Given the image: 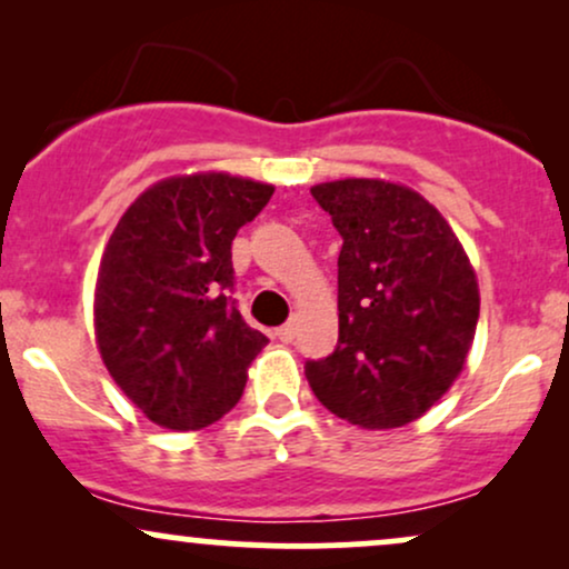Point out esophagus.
<instances>
[{
    "mask_svg": "<svg viewBox=\"0 0 569 569\" xmlns=\"http://www.w3.org/2000/svg\"><path fill=\"white\" fill-rule=\"evenodd\" d=\"M276 335H278V339H280V342H291V339H293V335H297V326H293V321H289V323H283V326H280V329L276 331Z\"/></svg>",
    "mask_w": 569,
    "mask_h": 569,
    "instance_id": "esophagus-1",
    "label": "esophagus"
}]
</instances>
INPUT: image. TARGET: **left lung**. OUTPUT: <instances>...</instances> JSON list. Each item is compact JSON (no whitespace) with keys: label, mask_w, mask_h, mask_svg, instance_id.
Segmentation results:
<instances>
[{"label":"left lung","mask_w":569,"mask_h":569,"mask_svg":"<svg viewBox=\"0 0 569 569\" xmlns=\"http://www.w3.org/2000/svg\"><path fill=\"white\" fill-rule=\"evenodd\" d=\"M342 234L339 339L305 375L326 409L382 430L417 420L452 388L479 321V283L447 219L382 179L310 189Z\"/></svg>","instance_id":"8db88e82"}]
</instances>
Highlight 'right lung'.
Segmentation results:
<instances>
[{"mask_svg": "<svg viewBox=\"0 0 569 569\" xmlns=\"http://www.w3.org/2000/svg\"><path fill=\"white\" fill-rule=\"evenodd\" d=\"M272 192L230 173L173 176L139 194L109 238L96 342L122 393L162 428L224 417L270 342L232 299V240Z\"/></svg>", "mask_w": 569, "mask_h": 569, "instance_id": "obj_1", "label": "right lung"}]
</instances>
